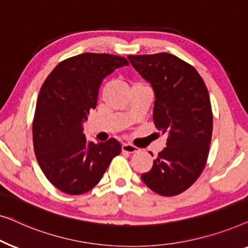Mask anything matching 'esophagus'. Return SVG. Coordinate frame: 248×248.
I'll list each match as a JSON object with an SVG mask.
<instances>
[{
	"mask_svg": "<svg viewBox=\"0 0 248 248\" xmlns=\"http://www.w3.org/2000/svg\"><path fill=\"white\" fill-rule=\"evenodd\" d=\"M121 149H123V152H125V153H136L138 152V148L136 147V146L131 145V144H128V142H124V144H123V146H121Z\"/></svg>",
	"mask_w": 248,
	"mask_h": 248,
	"instance_id": "obj_1",
	"label": "esophagus"
}]
</instances>
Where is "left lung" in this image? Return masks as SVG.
<instances>
[{"mask_svg":"<svg viewBox=\"0 0 248 248\" xmlns=\"http://www.w3.org/2000/svg\"><path fill=\"white\" fill-rule=\"evenodd\" d=\"M128 58L152 85L153 119L156 128L167 135L166 147L158 153L149 172L141 174V180L160 195L180 194L197 181L207 163L212 135L207 86L197 69L174 55Z\"/></svg>","mask_w":248,"mask_h":248,"instance_id":"left-lung-1","label":"left lung"}]
</instances>
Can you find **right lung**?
Returning a JSON list of instances; mask_svg holds the SVG:
<instances>
[{"mask_svg": "<svg viewBox=\"0 0 248 248\" xmlns=\"http://www.w3.org/2000/svg\"><path fill=\"white\" fill-rule=\"evenodd\" d=\"M128 65L120 56L85 53L58 64L41 86L32 124L34 154L49 182L62 192H88L120 154L117 139L86 140L83 123L96 107L103 78Z\"/></svg>", "mask_w": 248, "mask_h": 248, "instance_id": "right-lung-1", "label": "right lung"}]
</instances>
